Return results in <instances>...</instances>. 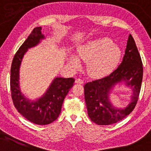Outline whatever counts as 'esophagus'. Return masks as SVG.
Masks as SVG:
<instances>
[{
  "mask_svg": "<svg viewBox=\"0 0 151 151\" xmlns=\"http://www.w3.org/2000/svg\"><path fill=\"white\" fill-rule=\"evenodd\" d=\"M75 82L76 83H80V84H83V83H84L83 80H82L81 78H76Z\"/></svg>",
  "mask_w": 151,
  "mask_h": 151,
  "instance_id": "obj_1",
  "label": "esophagus"
}]
</instances>
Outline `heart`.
<instances>
[{"instance_id": "obj_1", "label": "heart", "mask_w": 151, "mask_h": 151, "mask_svg": "<svg viewBox=\"0 0 151 151\" xmlns=\"http://www.w3.org/2000/svg\"><path fill=\"white\" fill-rule=\"evenodd\" d=\"M122 57V50L107 37L91 40L78 48L76 58L90 62L88 73L96 77H102L111 73L117 66ZM70 63L78 66V61L74 57L69 58Z\"/></svg>"}]
</instances>
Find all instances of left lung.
Instances as JSON below:
<instances>
[{"instance_id": "1", "label": "left lung", "mask_w": 151, "mask_h": 151, "mask_svg": "<svg viewBox=\"0 0 151 151\" xmlns=\"http://www.w3.org/2000/svg\"><path fill=\"white\" fill-rule=\"evenodd\" d=\"M124 52L122 62L110 75L87 83L84 86L88 116L96 124L109 125L119 122L128 116L137 104L142 86L143 66L141 57L131 34ZM123 80L132 88V100L124 109H116L109 102L108 94L114 84Z\"/></svg>"}]
</instances>
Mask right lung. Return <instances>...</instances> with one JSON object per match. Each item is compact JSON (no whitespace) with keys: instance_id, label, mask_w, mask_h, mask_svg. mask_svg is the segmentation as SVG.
Here are the masks:
<instances>
[{"instance_id":"1","label":"right lung","mask_w":151,"mask_h":151,"mask_svg":"<svg viewBox=\"0 0 151 151\" xmlns=\"http://www.w3.org/2000/svg\"><path fill=\"white\" fill-rule=\"evenodd\" d=\"M42 27L33 29L27 39L15 54L11 67L10 88L14 105L21 115L36 124L45 125L57 120L61 112L63 100L73 86L74 78H55L47 92L35 102H31L21 94L19 88V68L28 48L35 46L44 38Z\"/></svg>"}]
</instances>
